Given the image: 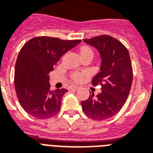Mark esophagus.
<instances>
[{"mask_svg":"<svg viewBox=\"0 0 153 153\" xmlns=\"http://www.w3.org/2000/svg\"><path fill=\"white\" fill-rule=\"evenodd\" d=\"M78 86H76V85H72L70 87V89H77L78 88Z\"/></svg>","mask_w":153,"mask_h":153,"instance_id":"34e87169","label":"esophagus"}]
</instances>
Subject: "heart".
<instances>
[{"mask_svg": "<svg viewBox=\"0 0 153 153\" xmlns=\"http://www.w3.org/2000/svg\"><path fill=\"white\" fill-rule=\"evenodd\" d=\"M93 53V51L88 47H83V48H80V55L81 54H84V53ZM86 75L85 73H80V72H76V73H73V75H72V78H73V80H75L76 82L80 81V80H82V78Z\"/></svg>", "mask_w": 153, "mask_h": 153, "instance_id": "heart-1", "label": "heart"}]
</instances>
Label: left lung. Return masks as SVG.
I'll list each match as a JSON object with an SVG mask.
<instances>
[{
	"label": "left lung",
	"mask_w": 153,
	"mask_h": 153,
	"mask_svg": "<svg viewBox=\"0 0 153 153\" xmlns=\"http://www.w3.org/2000/svg\"><path fill=\"white\" fill-rule=\"evenodd\" d=\"M100 53V72L93 77V85H101V93H94L81 102L83 112L96 120L113 117L121 109L129 94L132 68L129 53L117 39L107 35L84 40Z\"/></svg>",
	"instance_id": "8db88e82"
}]
</instances>
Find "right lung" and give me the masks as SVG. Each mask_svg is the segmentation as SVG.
Masks as SVG:
<instances>
[{
    "label": "right lung",
    "instance_id": "1",
    "mask_svg": "<svg viewBox=\"0 0 153 153\" xmlns=\"http://www.w3.org/2000/svg\"><path fill=\"white\" fill-rule=\"evenodd\" d=\"M80 41L37 36L24 45L16 59L14 85L20 105L28 114L47 119L60 111L61 99L68 90H50L49 73L60 58Z\"/></svg>",
    "mask_w": 153,
    "mask_h": 153
}]
</instances>
